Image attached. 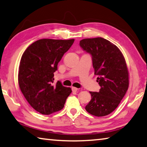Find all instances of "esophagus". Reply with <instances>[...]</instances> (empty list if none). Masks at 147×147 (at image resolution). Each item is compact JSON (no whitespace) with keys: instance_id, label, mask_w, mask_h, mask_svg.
<instances>
[{"instance_id":"34e87169","label":"esophagus","mask_w":147,"mask_h":147,"mask_svg":"<svg viewBox=\"0 0 147 147\" xmlns=\"http://www.w3.org/2000/svg\"><path fill=\"white\" fill-rule=\"evenodd\" d=\"M72 91H73V92H76L77 91H78V88H75V87H72Z\"/></svg>"}]
</instances>
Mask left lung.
Masks as SVG:
<instances>
[{"instance_id": "1", "label": "left lung", "mask_w": 147, "mask_h": 147, "mask_svg": "<svg viewBox=\"0 0 147 147\" xmlns=\"http://www.w3.org/2000/svg\"><path fill=\"white\" fill-rule=\"evenodd\" d=\"M80 45L91 54L100 86L99 92H89L91 100L86 111L96 117L108 115L117 108L128 90L129 73L125 59L117 47L102 38L84 39Z\"/></svg>"}]
</instances>
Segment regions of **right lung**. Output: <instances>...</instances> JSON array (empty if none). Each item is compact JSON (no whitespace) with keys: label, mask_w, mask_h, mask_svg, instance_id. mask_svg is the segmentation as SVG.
<instances>
[{"label":"right lung","mask_w":147,"mask_h":147,"mask_svg":"<svg viewBox=\"0 0 147 147\" xmlns=\"http://www.w3.org/2000/svg\"><path fill=\"white\" fill-rule=\"evenodd\" d=\"M74 41V39H39L31 44L21 57L19 88L30 105L39 113L50 115L61 110L71 93V88L59 82L54 84V73Z\"/></svg>","instance_id":"obj_1"}]
</instances>
